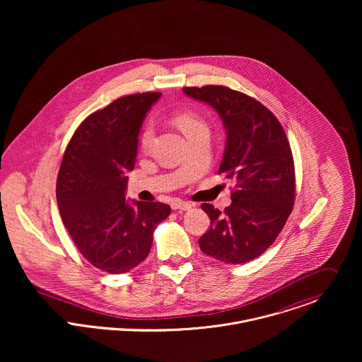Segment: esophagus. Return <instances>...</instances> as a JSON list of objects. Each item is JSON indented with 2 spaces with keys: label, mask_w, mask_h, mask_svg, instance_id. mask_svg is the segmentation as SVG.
<instances>
[{
  "label": "esophagus",
  "mask_w": 362,
  "mask_h": 362,
  "mask_svg": "<svg viewBox=\"0 0 362 362\" xmlns=\"http://www.w3.org/2000/svg\"><path fill=\"white\" fill-rule=\"evenodd\" d=\"M171 207L174 209V210H178V211H185V210H189L192 205L191 204H188V202H182V201H174L173 204H171Z\"/></svg>",
  "instance_id": "1"
}]
</instances>
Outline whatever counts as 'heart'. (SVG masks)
<instances>
[{"mask_svg": "<svg viewBox=\"0 0 362 362\" xmlns=\"http://www.w3.org/2000/svg\"><path fill=\"white\" fill-rule=\"evenodd\" d=\"M175 121H177L178 127L181 128V131L187 135V138H189L192 134L198 132L199 129L207 128L206 124H205L198 115L189 114V112L180 114V115L175 118ZM153 138H155L153 127H152V125H148V127L144 129V134H142V138H141L142 148H144V149H149V148L152 146Z\"/></svg>", "mask_w": 362, "mask_h": 362, "instance_id": "1", "label": "heart"}]
</instances>
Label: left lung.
<instances>
[{
    "mask_svg": "<svg viewBox=\"0 0 362 362\" xmlns=\"http://www.w3.org/2000/svg\"><path fill=\"white\" fill-rule=\"evenodd\" d=\"M182 90L220 115L227 139L218 174L235 182L233 202L224 211L202 205L210 227L199 247L231 264L258 258L274 243L294 206V160L286 132L270 110L241 92L216 85Z\"/></svg>",
    "mask_w": 362,
    "mask_h": 362,
    "instance_id": "8db88e82",
    "label": "left lung"
}]
</instances>
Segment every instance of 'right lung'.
I'll list each match as a JSON object with an SVG mask.
<instances>
[{
    "instance_id": "add662e5",
    "label": "right lung",
    "mask_w": 362,
    "mask_h": 362,
    "mask_svg": "<svg viewBox=\"0 0 362 362\" xmlns=\"http://www.w3.org/2000/svg\"><path fill=\"white\" fill-rule=\"evenodd\" d=\"M161 93L117 99L90 114L72 135L57 178V204L79 252L98 269L121 274L151 252L153 231L171 209L125 201L144 119Z\"/></svg>"
}]
</instances>
